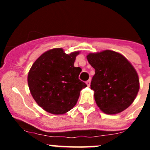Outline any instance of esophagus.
<instances>
[{"mask_svg":"<svg viewBox=\"0 0 150 150\" xmlns=\"http://www.w3.org/2000/svg\"><path fill=\"white\" fill-rule=\"evenodd\" d=\"M90 83H91V79H88V80H87L86 84L88 86H90Z\"/></svg>","mask_w":150,"mask_h":150,"instance_id":"34e87169","label":"esophagus"}]
</instances>
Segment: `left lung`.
<instances>
[{
	"label": "left lung",
	"mask_w": 150,
	"mask_h": 150,
	"mask_svg": "<svg viewBox=\"0 0 150 150\" xmlns=\"http://www.w3.org/2000/svg\"><path fill=\"white\" fill-rule=\"evenodd\" d=\"M95 68L91 82L98 107L107 114H116L128 108L138 93L137 71L122 55L104 50L87 55Z\"/></svg>",
	"instance_id": "1"
}]
</instances>
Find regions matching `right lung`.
Returning a JSON list of instances; mask_svg holds the SVG:
<instances>
[{"label":"right lung","mask_w":150,"mask_h":150,"mask_svg":"<svg viewBox=\"0 0 150 150\" xmlns=\"http://www.w3.org/2000/svg\"><path fill=\"white\" fill-rule=\"evenodd\" d=\"M79 52L66 54L62 48L46 51L34 62L28 75L30 94L37 104L52 114H64L76 105L80 91L87 86L74 67Z\"/></svg>","instance_id":"add662e5"}]
</instances>
